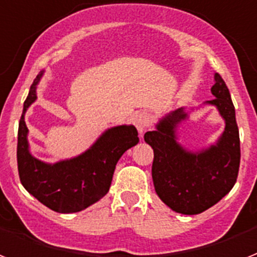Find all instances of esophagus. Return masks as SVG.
<instances>
[{
	"mask_svg": "<svg viewBox=\"0 0 257 257\" xmlns=\"http://www.w3.org/2000/svg\"><path fill=\"white\" fill-rule=\"evenodd\" d=\"M134 124L135 127L138 128L139 134H141L142 137L150 124V115L147 112H139V114H137V115L134 116Z\"/></svg>",
	"mask_w": 257,
	"mask_h": 257,
	"instance_id": "obj_1",
	"label": "esophagus"
}]
</instances>
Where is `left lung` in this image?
<instances>
[{"instance_id": "1", "label": "left lung", "mask_w": 257, "mask_h": 257, "mask_svg": "<svg viewBox=\"0 0 257 257\" xmlns=\"http://www.w3.org/2000/svg\"><path fill=\"white\" fill-rule=\"evenodd\" d=\"M204 104L216 107L224 120L217 141L200 150H188L179 142L178 130L196 108L180 107L167 112L147 131L145 142L154 150V187L162 202L183 215H198L215 206L235 186L240 166L239 128L229 90L217 73ZM199 108V107H198Z\"/></svg>"}]
</instances>
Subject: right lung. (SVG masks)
Returning a JSON list of instances; mask_svg holds the SVG:
<instances>
[{"instance_id":"add662e5","label":"right lung","mask_w":257,"mask_h":257,"mask_svg":"<svg viewBox=\"0 0 257 257\" xmlns=\"http://www.w3.org/2000/svg\"><path fill=\"white\" fill-rule=\"evenodd\" d=\"M40 71L29 90L18 126L17 163L22 186L47 208L59 213L85 210L108 192L119 158L138 145V131L133 124L110 127L77 157L46 163L30 153L25 114L37 100Z\"/></svg>"}]
</instances>
